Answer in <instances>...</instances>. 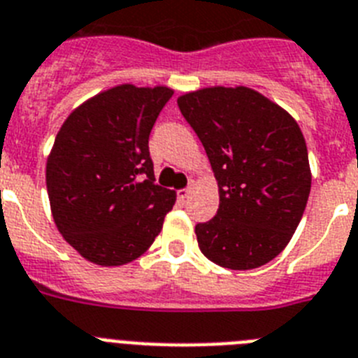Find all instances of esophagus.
Returning <instances> with one entry per match:
<instances>
[{
    "label": "esophagus",
    "mask_w": 358,
    "mask_h": 358,
    "mask_svg": "<svg viewBox=\"0 0 358 358\" xmlns=\"http://www.w3.org/2000/svg\"><path fill=\"white\" fill-rule=\"evenodd\" d=\"M188 195H190V188H182V190L177 192V197H179L181 201L188 199Z\"/></svg>",
    "instance_id": "esophagus-1"
}]
</instances>
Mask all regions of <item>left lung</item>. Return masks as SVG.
I'll use <instances>...</instances> for the list:
<instances>
[{"label":"left lung","mask_w":358,"mask_h":358,"mask_svg":"<svg viewBox=\"0 0 358 358\" xmlns=\"http://www.w3.org/2000/svg\"><path fill=\"white\" fill-rule=\"evenodd\" d=\"M219 182L215 217L195 224L204 257L252 270L286 248L311 188L308 148L295 119L246 87L203 88L177 99Z\"/></svg>","instance_id":"1"}]
</instances>
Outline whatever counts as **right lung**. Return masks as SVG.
I'll return each instance as SVG.
<instances>
[{
  "instance_id": "obj_1",
  "label": "right lung",
  "mask_w": 358,
  "mask_h": 358,
  "mask_svg": "<svg viewBox=\"0 0 358 358\" xmlns=\"http://www.w3.org/2000/svg\"><path fill=\"white\" fill-rule=\"evenodd\" d=\"M173 92L121 85L76 108L47 161L57 230L85 259L119 266L146 252L176 194L155 185L148 137Z\"/></svg>"
}]
</instances>
